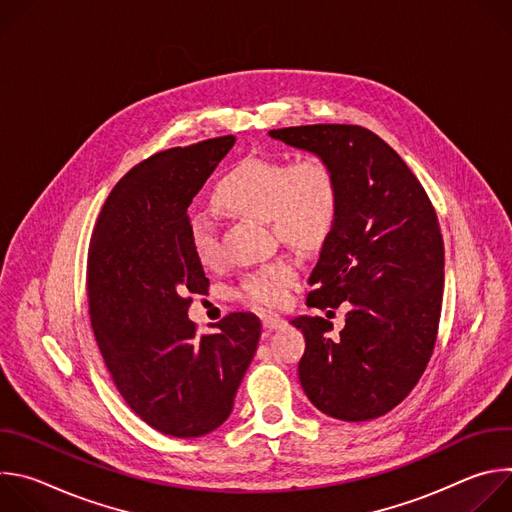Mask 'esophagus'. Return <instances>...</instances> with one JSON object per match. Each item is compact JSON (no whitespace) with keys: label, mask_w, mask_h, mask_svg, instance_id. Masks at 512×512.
<instances>
[{"label":"esophagus","mask_w":512,"mask_h":512,"mask_svg":"<svg viewBox=\"0 0 512 512\" xmlns=\"http://www.w3.org/2000/svg\"><path fill=\"white\" fill-rule=\"evenodd\" d=\"M263 328H265L267 332L283 330V328H285V320L279 318V316H265V318H263Z\"/></svg>","instance_id":"34e87169"}]
</instances>
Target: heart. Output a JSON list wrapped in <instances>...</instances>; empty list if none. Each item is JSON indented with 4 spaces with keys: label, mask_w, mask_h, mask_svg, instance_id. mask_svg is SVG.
I'll use <instances>...</instances> for the list:
<instances>
[{
    "label": "heart",
    "mask_w": 512,
    "mask_h": 512,
    "mask_svg": "<svg viewBox=\"0 0 512 512\" xmlns=\"http://www.w3.org/2000/svg\"><path fill=\"white\" fill-rule=\"evenodd\" d=\"M338 182L332 168L316 156L285 164L269 158H245L212 190V202L229 214L267 221L271 231L296 247H316L332 231L338 214ZM188 239L196 261L212 267L221 247L212 223L192 216ZM298 279V265L277 259L245 277L239 298L255 308L271 310L287 302Z\"/></svg>",
    "instance_id": "obj_1"
}]
</instances>
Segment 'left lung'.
<instances>
[{
	"mask_svg": "<svg viewBox=\"0 0 512 512\" xmlns=\"http://www.w3.org/2000/svg\"><path fill=\"white\" fill-rule=\"evenodd\" d=\"M269 135L322 158L340 196L306 304H346V324L332 340L320 316L291 320L306 338L300 383L330 417H381L411 393L435 346L444 296L435 208L401 156L360 125H300Z\"/></svg>",
	"mask_w": 512,
	"mask_h": 512,
	"instance_id": "left-lung-1",
	"label": "left lung"
}]
</instances>
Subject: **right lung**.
<instances>
[{
    "label": "right lung",
    "mask_w": 512,
    "mask_h": 512,
    "mask_svg": "<svg viewBox=\"0 0 512 512\" xmlns=\"http://www.w3.org/2000/svg\"><path fill=\"white\" fill-rule=\"evenodd\" d=\"M235 135L160 152L131 168L97 218L87 261L91 326L107 371L137 417L172 437L221 427L261 336L233 312L196 334L190 294L208 277L188 239V206Z\"/></svg>",
    "instance_id": "1"
}]
</instances>
